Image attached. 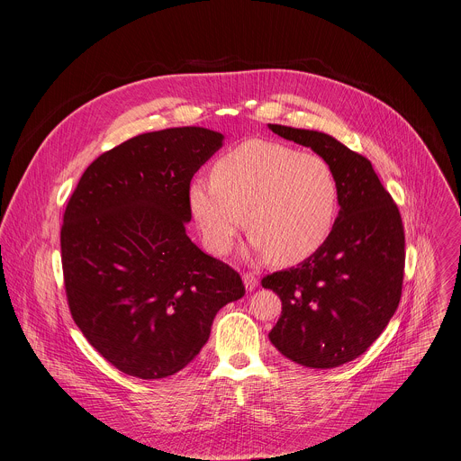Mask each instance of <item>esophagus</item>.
<instances>
[{
  "label": "esophagus",
  "instance_id": "obj_1",
  "mask_svg": "<svg viewBox=\"0 0 461 461\" xmlns=\"http://www.w3.org/2000/svg\"><path fill=\"white\" fill-rule=\"evenodd\" d=\"M242 281H244L246 292H253V290L257 288V285H258V279H257L255 276H251V274H244V276H242Z\"/></svg>",
  "mask_w": 461,
  "mask_h": 461
}]
</instances>
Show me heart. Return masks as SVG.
Returning <instances> with one entry per match:
<instances>
[{
    "label": "heart",
    "instance_id": "1",
    "mask_svg": "<svg viewBox=\"0 0 461 461\" xmlns=\"http://www.w3.org/2000/svg\"><path fill=\"white\" fill-rule=\"evenodd\" d=\"M187 204L212 253H228L244 224L255 253L290 267L312 257L332 235L339 184L319 155L246 140L213 164L212 180H191Z\"/></svg>",
    "mask_w": 461,
    "mask_h": 461
}]
</instances>
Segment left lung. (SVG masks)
Listing matches in <instances>:
<instances>
[{
    "instance_id": "left-lung-1",
    "label": "left lung",
    "mask_w": 461,
    "mask_h": 461,
    "mask_svg": "<svg viewBox=\"0 0 461 461\" xmlns=\"http://www.w3.org/2000/svg\"><path fill=\"white\" fill-rule=\"evenodd\" d=\"M268 127L322 157L339 184V213L324 246L297 268L262 279V286L283 301L268 338L297 365L336 368L359 357L400 304L405 268L402 215L368 158L321 131Z\"/></svg>"
}]
</instances>
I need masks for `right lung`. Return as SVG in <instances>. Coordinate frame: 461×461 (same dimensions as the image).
Segmentation results:
<instances>
[{"mask_svg": "<svg viewBox=\"0 0 461 461\" xmlns=\"http://www.w3.org/2000/svg\"><path fill=\"white\" fill-rule=\"evenodd\" d=\"M224 144L206 127L125 140L82 175L63 215L69 308L120 372L160 379L187 366L217 312L244 295L240 276L185 233L187 187Z\"/></svg>", "mask_w": 461, "mask_h": 461, "instance_id": "1", "label": "right lung"}]
</instances>
